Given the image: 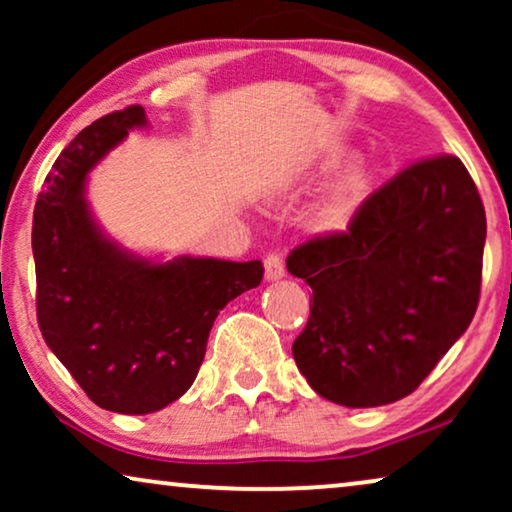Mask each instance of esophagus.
Returning a JSON list of instances; mask_svg holds the SVG:
<instances>
[{
  "label": "esophagus",
  "mask_w": 512,
  "mask_h": 512,
  "mask_svg": "<svg viewBox=\"0 0 512 512\" xmlns=\"http://www.w3.org/2000/svg\"><path fill=\"white\" fill-rule=\"evenodd\" d=\"M286 275L284 272V261L279 254H270L265 258V279L268 282H277V279H282Z\"/></svg>",
  "instance_id": "1"
}]
</instances>
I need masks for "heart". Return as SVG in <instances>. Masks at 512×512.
Wrapping results in <instances>:
<instances>
[{"mask_svg": "<svg viewBox=\"0 0 512 512\" xmlns=\"http://www.w3.org/2000/svg\"><path fill=\"white\" fill-rule=\"evenodd\" d=\"M328 167H333V160H326V163L321 165V172L328 170ZM366 186L368 179L361 170H352L345 174V177L338 181V186H335L333 191L319 202V207L314 209V230H319V233H335V230L345 228L356 209H359L363 195H366Z\"/></svg>", "mask_w": 512, "mask_h": 512, "instance_id": "heart-1", "label": "heart"}]
</instances>
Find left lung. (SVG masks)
Instances as JSON below:
<instances>
[{"mask_svg":"<svg viewBox=\"0 0 512 512\" xmlns=\"http://www.w3.org/2000/svg\"><path fill=\"white\" fill-rule=\"evenodd\" d=\"M487 219L454 156L405 167L370 193L345 233L286 258L312 289L293 359L319 396L377 408L412 394L471 324Z\"/></svg>","mask_w":512,"mask_h":512,"instance_id":"left-lung-1","label":"left lung"}]
</instances>
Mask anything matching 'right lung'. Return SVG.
Wrapping results in <instances>:
<instances>
[{
	"label": "right lung",
	"mask_w": 512,
	"mask_h": 512,
	"mask_svg": "<svg viewBox=\"0 0 512 512\" xmlns=\"http://www.w3.org/2000/svg\"><path fill=\"white\" fill-rule=\"evenodd\" d=\"M146 125L132 104L83 128L48 172L32 221L41 335L90 401L121 415H149L184 396L214 319L263 279L261 261H153L102 233L88 174Z\"/></svg>",
	"instance_id": "add662e5"
}]
</instances>
